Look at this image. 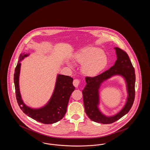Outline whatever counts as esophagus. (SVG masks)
Masks as SVG:
<instances>
[{
    "instance_id": "obj_1",
    "label": "esophagus",
    "mask_w": 150,
    "mask_h": 150,
    "mask_svg": "<svg viewBox=\"0 0 150 150\" xmlns=\"http://www.w3.org/2000/svg\"><path fill=\"white\" fill-rule=\"evenodd\" d=\"M81 80L79 79H75L73 81V84L75 87H78L80 83Z\"/></svg>"
}]
</instances>
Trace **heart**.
Masks as SVG:
<instances>
[{
	"instance_id": "b5f03b06",
	"label": "heart",
	"mask_w": 150,
	"mask_h": 150,
	"mask_svg": "<svg viewBox=\"0 0 150 150\" xmlns=\"http://www.w3.org/2000/svg\"><path fill=\"white\" fill-rule=\"evenodd\" d=\"M75 61L82 64L81 71L88 76H94L107 64L106 56L96 47H88L80 50L75 56Z\"/></svg>"
}]
</instances>
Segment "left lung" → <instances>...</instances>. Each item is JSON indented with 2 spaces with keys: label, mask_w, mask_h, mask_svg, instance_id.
Instances as JSON below:
<instances>
[{
  "label": "left lung",
  "mask_w": 150,
  "mask_h": 150,
  "mask_svg": "<svg viewBox=\"0 0 150 150\" xmlns=\"http://www.w3.org/2000/svg\"><path fill=\"white\" fill-rule=\"evenodd\" d=\"M115 49L117 58L114 65L97 76H86V85L82 91L85 111L87 116L92 121L104 124L113 123L127 114L132 107L135 98L136 74L134 67L125 51L118 47ZM115 74H121L126 79L129 97L126 105L120 113L114 117H107L100 112L97 106L99 100L98 89L102 82Z\"/></svg>",
  "instance_id": "obj_1"
}]
</instances>
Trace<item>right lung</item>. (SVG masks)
I'll list each match as a JSON object with an SVG mask.
<instances>
[{
	"instance_id": "right-lung-1",
	"label": "right lung",
	"mask_w": 150,
	"mask_h": 150,
	"mask_svg": "<svg viewBox=\"0 0 150 150\" xmlns=\"http://www.w3.org/2000/svg\"><path fill=\"white\" fill-rule=\"evenodd\" d=\"M28 54L24 53L20 54L14 70V86L18 106L25 114L38 122L48 124L59 121L64 117L70 96L75 89L72 84L73 79L69 76L58 75L54 92L48 103L40 109H32L28 107L22 100L18 84L21 66L20 62Z\"/></svg>"
}]
</instances>
